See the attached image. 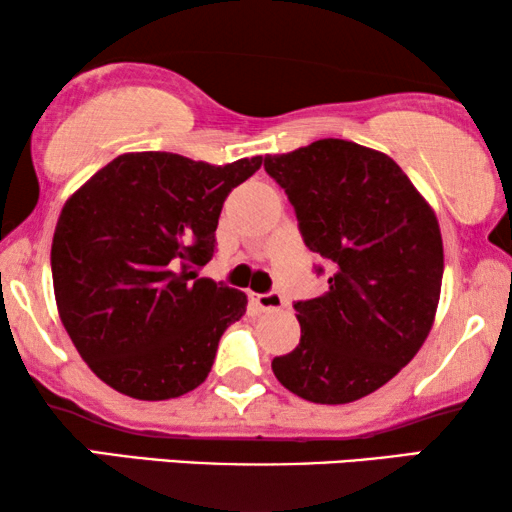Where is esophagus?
Masks as SVG:
<instances>
[{
    "instance_id": "34e87169",
    "label": "esophagus",
    "mask_w": 512,
    "mask_h": 512,
    "mask_svg": "<svg viewBox=\"0 0 512 512\" xmlns=\"http://www.w3.org/2000/svg\"><path fill=\"white\" fill-rule=\"evenodd\" d=\"M251 300L261 307V310L270 312V310H279L284 307V298L279 291H268V293H251Z\"/></svg>"
}]
</instances>
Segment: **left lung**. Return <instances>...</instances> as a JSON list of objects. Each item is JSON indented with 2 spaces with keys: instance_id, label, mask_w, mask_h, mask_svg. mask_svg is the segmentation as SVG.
<instances>
[{
  "instance_id": "8db88e82",
  "label": "left lung",
  "mask_w": 512,
  "mask_h": 512,
  "mask_svg": "<svg viewBox=\"0 0 512 512\" xmlns=\"http://www.w3.org/2000/svg\"><path fill=\"white\" fill-rule=\"evenodd\" d=\"M263 167L289 195L305 247L331 265L324 296L293 303L300 342L272 373L305 401H359L431 331L443 284L436 214L394 160L345 139L265 156Z\"/></svg>"
}]
</instances>
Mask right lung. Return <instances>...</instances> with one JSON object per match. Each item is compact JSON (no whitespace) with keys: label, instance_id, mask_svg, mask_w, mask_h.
<instances>
[{"label":"right lung","instance_id":"1","mask_svg":"<svg viewBox=\"0 0 512 512\" xmlns=\"http://www.w3.org/2000/svg\"><path fill=\"white\" fill-rule=\"evenodd\" d=\"M261 163L123 153L65 202L51 247L55 303L81 359L111 389L165 401L207 380L247 296L198 268L212 261L228 193Z\"/></svg>","mask_w":512,"mask_h":512}]
</instances>
